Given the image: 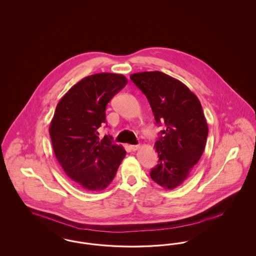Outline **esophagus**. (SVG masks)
I'll list each match as a JSON object with an SVG mask.
<instances>
[{
    "mask_svg": "<svg viewBox=\"0 0 256 256\" xmlns=\"http://www.w3.org/2000/svg\"><path fill=\"white\" fill-rule=\"evenodd\" d=\"M140 148V144H136V146H130V150H131L132 152H136V150H138Z\"/></svg>",
    "mask_w": 256,
    "mask_h": 256,
    "instance_id": "obj_1",
    "label": "esophagus"
}]
</instances>
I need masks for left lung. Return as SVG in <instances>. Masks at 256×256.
I'll return each mask as SVG.
<instances>
[{"mask_svg":"<svg viewBox=\"0 0 256 256\" xmlns=\"http://www.w3.org/2000/svg\"><path fill=\"white\" fill-rule=\"evenodd\" d=\"M130 78L146 96L156 123L165 124L154 144L159 163L150 178L166 189L178 188L204 152L208 129L201 102L188 86L159 70Z\"/></svg>","mask_w":256,"mask_h":256,"instance_id":"1","label":"left lung"}]
</instances>
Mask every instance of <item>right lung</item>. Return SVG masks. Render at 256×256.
Masks as SVG:
<instances>
[{"label":"right lung","mask_w":256,"mask_h":256,"mask_svg":"<svg viewBox=\"0 0 256 256\" xmlns=\"http://www.w3.org/2000/svg\"><path fill=\"white\" fill-rule=\"evenodd\" d=\"M123 74L100 72L72 86L57 104L50 126L56 159L70 180L88 191H101L112 182L126 152L99 138L106 108L127 84Z\"/></svg>","instance_id":"add662e5"}]
</instances>
